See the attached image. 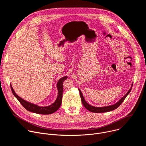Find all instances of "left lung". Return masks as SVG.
I'll return each instance as SVG.
<instances>
[{
  "label": "left lung",
  "mask_w": 146,
  "mask_h": 146,
  "mask_svg": "<svg viewBox=\"0 0 146 146\" xmlns=\"http://www.w3.org/2000/svg\"><path fill=\"white\" fill-rule=\"evenodd\" d=\"M132 90V88L129 89V90L127 92V93L123 96L122 98L119 100V102H118L116 104H114V105H111V106H106V107H93L92 106L89 105V104H88L86 101L85 100L83 94L79 89V94H80V99H81V101L82 103L84 105V106L90 112H96V113H101V112H109L111 111H112L114 110L117 109L121 104L124 101V100L125 99V98H126V96L129 94V93L131 92Z\"/></svg>",
  "instance_id": "obj_1"
}]
</instances>
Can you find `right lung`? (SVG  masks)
<instances>
[{
  "mask_svg": "<svg viewBox=\"0 0 146 146\" xmlns=\"http://www.w3.org/2000/svg\"><path fill=\"white\" fill-rule=\"evenodd\" d=\"M67 79V76H64L61 78L59 79L57 85V87L58 89V96L56 100L52 104H51L49 106L47 107H39L37 105H35L34 104H32L31 103H29L21 98L15 93L14 91L12 86L10 85L11 90L12 91L13 94L15 97L19 101V102L21 104V105L28 111H31L32 112L36 113V114H51L56 112L60 107L62 102V83L65 80Z\"/></svg>",
  "mask_w": 146,
  "mask_h": 146,
  "instance_id": "add662e5",
  "label": "right lung"
}]
</instances>
